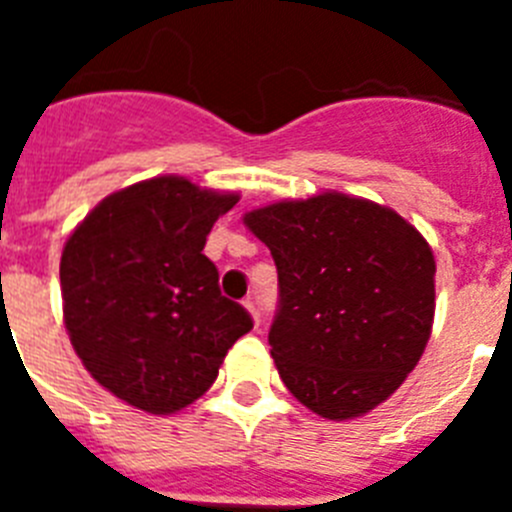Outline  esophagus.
<instances>
[{
  "label": "esophagus",
  "mask_w": 512,
  "mask_h": 512,
  "mask_svg": "<svg viewBox=\"0 0 512 512\" xmlns=\"http://www.w3.org/2000/svg\"><path fill=\"white\" fill-rule=\"evenodd\" d=\"M243 307H246V310L251 312L253 323L259 325V310H256V305H253V300H251V297H248V300H243Z\"/></svg>",
  "instance_id": "obj_1"
}]
</instances>
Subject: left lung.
Returning <instances> with one entry per match:
<instances>
[{
  "label": "left lung",
  "mask_w": 512,
  "mask_h": 512,
  "mask_svg": "<svg viewBox=\"0 0 512 512\" xmlns=\"http://www.w3.org/2000/svg\"><path fill=\"white\" fill-rule=\"evenodd\" d=\"M279 274L269 346L297 400L328 420L382 405L431 338L436 261L390 207L341 192L246 212Z\"/></svg>",
  "instance_id": "obj_1"
}]
</instances>
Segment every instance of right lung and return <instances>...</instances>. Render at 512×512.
I'll return each instance as SVG.
<instances>
[{
	"instance_id": "add662e5",
	"label": "right lung",
	"mask_w": 512,
	"mask_h": 512,
	"mask_svg": "<svg viewBox=\"0 0 512 512\" xmlns=\"http://www.w3.org/2000/svg\"><path fill=\"white\" fill-rule=\"evenodd\" d=\"M238 202L184 176H156L104 197L61 256L63 323L104 390L133 408L171 415L205 395L228 348L253 328L220 295L202 248Z\"/></svg>"
}]
</instances>
